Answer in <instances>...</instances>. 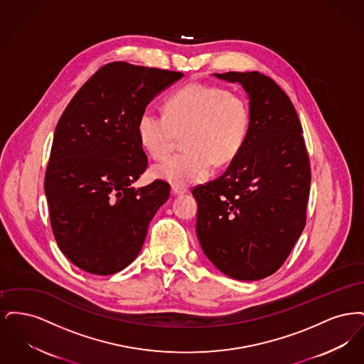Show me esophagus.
<instances>
[{
	"label": "esophagus",
	"instance_id": "obj_1",
	"mask_svg": "<svg viewBox=\"0 0 364 364\" xmlns=\"http://www.w3.org/2000/svg\"><path fill=\"white\" fill-rule=\"evenodd\" d=\"M188 190L187 188H180V187H172V193H173L174 196H177V195H184V193H187Z\"/></svg>",
	"mask_w": 364,
	"mask_h": 364
}]
</instances>
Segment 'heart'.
Masks as SVG:
<instances>
[{"label": "heart", "instance_id": "heart-1", "mask_svg": "<svg viewBox=\"0 0 364 364\" xmlns=\"http://www.w3.org/2000/svg\"><path fill=\"white\" fill-rule=\"evenodd\" d=\"M250 128L248 105L240 95L203 83L178 88L166 101V113L146 106L136 122L139 143L154 159H164L178 135L183 154L156 165L153 173L174 187L208 180L214 161L230 162L242 150Z\"/></svg>", "mask_w": 364, "mask_h": 364}]
</instances>
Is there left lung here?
Instances as JSON below:
<instances>
[{"instance_id":"1","label":"left lung","mask_w":364,"mask_h":364,"mask_svg":"<svg viewBox=\"0 0 364 364\" xmlns=\"http://www.w3.org/2000/svg\"><path fill=\"white\" fill-rule=\"evenodd\" d=\"M214 76L247 92L250 128L225 173L192 191L196 235L221 273L257 281L277 272L304 229L310 161L294 106L273 79L258 70Z\"/></svg>"}]
</instances>
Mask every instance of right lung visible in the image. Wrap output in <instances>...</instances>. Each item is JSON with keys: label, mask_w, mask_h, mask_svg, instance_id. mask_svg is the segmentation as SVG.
Instances as JSON below:
<instances>
[{"label": "right lung", "mask_w": 364, "mask_h": 364, "mask_svg": "<svg viewBox=\"0 0 364 364\" xmlns=\"http://www.w3.org/2000/svg\"><path fill=\"white\" fill-rule=\"evenodd\" d=\"M184 75L110 63L76 92L55 127L45 177L53 235L68 259L109 276L136 259L171 186L135 188L147 156L139 143L140 112Z\"/></svg>", "instance_id": "right-lung-1"}]
</instances>
